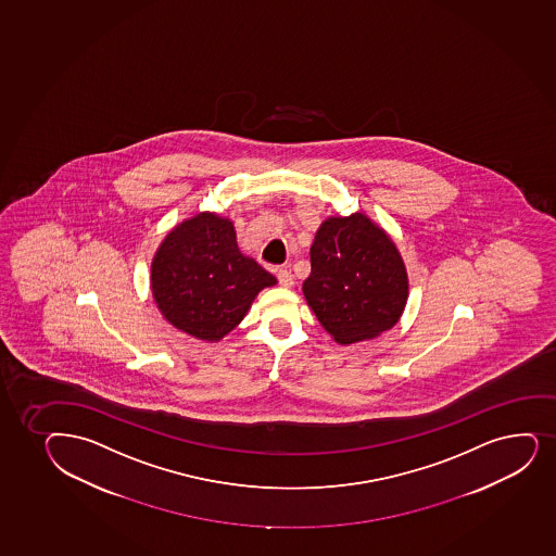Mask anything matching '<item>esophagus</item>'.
Instances as JSON below:
<instances>
[{"instance_id": "obj_1", "label": "esophagus", "mask_w": 556, "mask_h": 556, "mask_svg": "<svg viewBox=\"0 0 556 556\" xmlns=\"http://www.w3.org/2000/svg\"><path fill=\"white\" fill-rule=\"evenodd\" d=\"M278 281H280L281 288H293L294 280L291 270L280 268V270H278Z\"/></svg>"}]
</instances>
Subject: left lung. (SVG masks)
<instances>
[{
  "instance_id": "left-lung-1",
  "label": "left lung",
  "mask_w": 556,
  "mask_h": 556,
  "mask_svg": "<svg viewBox=\"0 0 556 556\" xmlns=\"http://www.w3.org/2000/svg\"><path fill=\"white\" fill-rule=\"evenodd\" d=\"M309 257L302 291L338 343L377 338L399 323L408 301L406 267L390 236L364 213L326 218Z\"/></svg>"
}]
</instances>
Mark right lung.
Listing matches in <instances>:
<instances>
[{"mask_svg":"<svg viewBox=\"0 0 556 556\" xmlns=\"http://www.w3.org/2000/svg\"><path fill=\"white\" fill-rule=\"evenodd\" d=\"M150 281L170 325L202 341H220L276 278L239 250L230 218L204 211L165 237Z\"/></svg>","mask_w":556,"mask_h":556,"instance_id":"1","label":"right lung"}]
</instances>
